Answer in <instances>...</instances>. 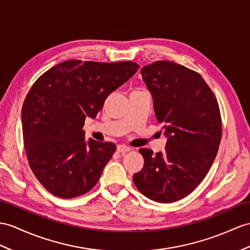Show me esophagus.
I'll return each instance as SVG.
<instances>
[{
  "mask_svg": "<svg viewBox=\"0 0 250 250\" xmlns=\"http://www.w3.org/2000/svg\"><path fill=\"white\" fill-rule=\"evenodd\" d=\"M117 149L119 153H122V154H125V153H128V151L130 150V147L129 146H127L125 144H120L117 146Z\"/></svg>",
  "mask_w": 250,
  "mask_h": 250,
  "instance_id": "1",
  "label": "esophagus"
}]
</instances>
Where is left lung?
I'll return each instance as SVG.
<instances>
[{"label": "left lung", "instance_id": "left-lung-1", "mask_svg": "<svg viewBox=\"0 0 250 250\" xmlns=\"http://www.w3.org/2000/svg\"><path fill=\"white\" fill-rule=\"evenodd\" d=\"M154 100L158 123L167 137L166 150L139 149L143 168L132 180L158 203L188 196L204 180L222 139V118L214 93L197 72L167 60L141 70Z\"/></svg>", "mask_w": 250, "mask_h": 250}]
</instances>
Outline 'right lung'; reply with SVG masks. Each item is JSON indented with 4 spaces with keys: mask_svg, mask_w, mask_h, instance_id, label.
Listing matches in <instances>:
<instances>
[{
    "mask_svg": "<svg viewBox=\"0 0 250 250\" xmlns=\"http://www.w3.org/2000/svg\"><path fill=\"white\" fill-rule=\"evenodd\" d=\"M140 68L131 62L77 59L43 73L22 107V132L28 164L53 195L74 198L89 192L115 151L111 142L84 140L87 117L94 119L105 100Z\"/></svg>",
    "mask_w": 250,
    "mask_h": 250,
    "instance_id": "1",
    "label": "right lung"
}]
</instances>
